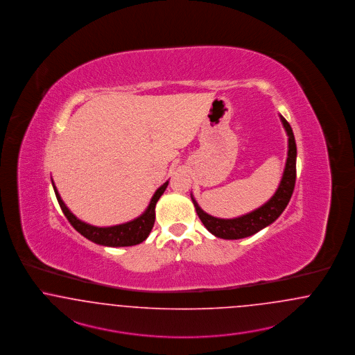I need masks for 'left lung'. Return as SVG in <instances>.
<instances>
[{
	"mask_svg": "<svg viewBox=\"0 0 355 355\" xmlns=\"http://www.w3.org/2000/svg\"><path fill=\"white\" fill-rule=\"evenodd\" d=\"M279 119L284 124V128L288 134V159L285 164V170L282 179L279 182L276 193L266 201L260 208L234 218H218L205 214L193 196L191 199L196 208L198 216L204 224V227L220 239L225 240H237L249 237L254 233L263 230L276 221L279 215L286 208L288 202L293 195L294 184H295V159H297V146L294 140L293 130L286 119L279 115Z\"/></svg>",
	"mask_w": 355,
	"mask_h": 355,
	"instance_id": "left-lung-1",
	"label": "left lung"
}]
</instances>
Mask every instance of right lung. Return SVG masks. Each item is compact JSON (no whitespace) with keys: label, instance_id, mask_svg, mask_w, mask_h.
I'll return each instance as SVG.
<instances>
[{"label":"right lung","instance_id":"1","mask_svg":"<svg viewBox=\"0 0 355 355\" xmlns=\"http://www.w3.org/2000/svg\"><path fill=\"white\" fill-rule=\"evenodd\" d=\"M167 185H168V182H166L164 184L156 189L147 209L140 216L128 221V223L114 225V227H94V225L80 221L70 212V209L62 201L61 196H60L54 183H53V188H54V192H55L58 204L61 207L62 212L64 214L69 223L76 228V231L79 232L82 236H85L86 239H89L95 244L116 248L132 247V245L143 243L148 237L150 232L154 227L156 202L164 193Z\"/></svg>","mask_w":355,"mask_h":355}]
</instances>
